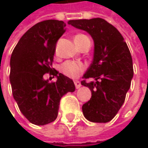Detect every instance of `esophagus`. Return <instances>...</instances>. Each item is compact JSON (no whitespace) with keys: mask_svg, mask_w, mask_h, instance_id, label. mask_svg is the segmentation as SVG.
Instances as JSON below:
<instances>
[{"mask_svg":"<svg viewBox=\"0 0 148 148\" xmlns=\"http://www.w3.org/2000/svg\"><path fill=\"white\" fill-rule=\"evenodd\" d=\"M75 88H76V89H79V88L82 86L81 82H80V81H77V80L75 81Z\"/></svg>","mask_w":148,"mask_h":148,"instance_id":"34e87169","label":"esophagus"}]
</instances>
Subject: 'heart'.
Returning <instances> with one entry per match:
<instances>
[{
  "instance_id": "obj_1",
  "label": "heart",
  "mask_w": 148,
  "mask_h": 148,
  "mask_svg": "<svg viewBox=\"0 0 148 148\" xmlns=\"http://www.w3.org/2000/svg\"><path fill=\"white\" fill-rule=\"evenodd\" d=\"M83 36H85V35L84 34H77L75 37V43H77L79 42V40L81 38H82ZM85 69H86L85 64L82 63V62L73 61V60L66 61L60 67L61 73H63L64 75H66L69 78H77L85 71Z\"/></svg>"
}]
</instances>
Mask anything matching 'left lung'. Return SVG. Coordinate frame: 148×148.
Wrapping results in <instances>:
<instances>
[{
	"label": "left lung",
	"instance_id": "1",
	"mask_svg": "<svg viewBox=\"0 0 148 148\" xmlns=\"http://www.w3.org/2000/svg\"><path fill=\"white\" fill-rule=\"evenodd\" d=\"M69 25L88 32L94 40L93 61L84 73L82 84L90 88V99L82 113L92 123H107L124 103L133 77V64L123 35L103 18L70 20ZM86 79H93L87 83Z\"/></svg>",
	"mask_w": 148,
	"mask_h": 148
}]
</instances>
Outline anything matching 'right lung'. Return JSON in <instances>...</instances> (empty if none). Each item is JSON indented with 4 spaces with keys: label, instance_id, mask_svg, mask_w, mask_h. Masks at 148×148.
I'll use <instances>...</instances> for the list:
<instances>
[{
    "label": "right lung",
    "instance_id": "obj_1",
    "mask_svg": "<svg viewBox=\"0 0 148 148\" xmlns=\"http://www.w3.org/2000/svg\"><path fill=\"white\" fill-rule=\"evenodd\" d=\"M65 27L63 21L55 19L37 23L20 38L11 54L10 80L14 99L35 125L54 122L61 98L75 90L73 80L52 67L56 45ZM46 73L57 76V81H45Z\"/></svg>",
    "mask_w": 148,
    "mask_h": 148
}]
</instances>
